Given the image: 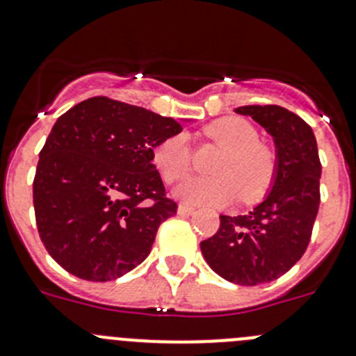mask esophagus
<instances>
[{
    "instance_id": "1",
    "label": "esophagus",
    "mask_w": 356,
    "mask_h": 356,
    "mask_svg": "<svg viewBox=\"0 0 356 356\" xmlns=\"http://www.w3.org/2000/svg\"><path fill=\"white\" fill-rule=\"evenodd\" d=\"M194 207H191V205H185V203H181L180 207H178V213H180V216H191V213H194Z\"/></svg>"
}]
</instances>
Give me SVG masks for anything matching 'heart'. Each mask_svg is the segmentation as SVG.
<instances>
[{"instance_id":"b5f03b06","label":"heart","mask_w":356,"mask_h":356,"mask_svg":"<svg viewBox=\"0 0 356 356\" xmlns=\"http://www.w3.org/2000/svg\"><path fill=\"white\" fill-rule=\"evenodd\" d=\"M203 137L222 147L213 165L216 176H194L176 188V196L194 205H228L262 200L276 180L278 155L259 140V130L242 118H221L203 128ZM151 160L163 181L184 180L193 168V153L185 134H172L155 144Z\"/></svg>"}]
</instances>
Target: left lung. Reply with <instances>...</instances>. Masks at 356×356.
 Segmentation results:
<instances>
[{
    "label": "left lung",
    "instance_id": "1",
    "mask_svg": "<svg viewBox=\"0 0 356 356\" xmlns=\"http://www.w3.org/2000/svg\"><path fill=\"white\" fill-rule=\"evenodd\" d=\"M273 135L278 172L271 193L246 216H219L217 234L201 242L213 271L237 285L280 278L303 257L319 210L321 160L312 128L278 105L235 108Z\"/></svg>",
    "mask_w": 356,
    "mask_h": 356
}]
</instances>
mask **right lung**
<instances>
[{
  "mask_svg": "<svg viewBox=\"0 0 356 356\" xmlns=\"http://www.w3.org/2000/svg\"><path fill=\"white\" fill-rule=\"evenodd\" d=\"M180 131L176 119L105 96L56 119L39 153L33 209L58 266L87 282H110L146 259L159 226L178 209L151 151Z\"/></svg>",
  "mask_w": 356,
  "mask_h": 356,
  "instance_id": "right-lung-1",
  "label": "right lung"
}]
</instances>
